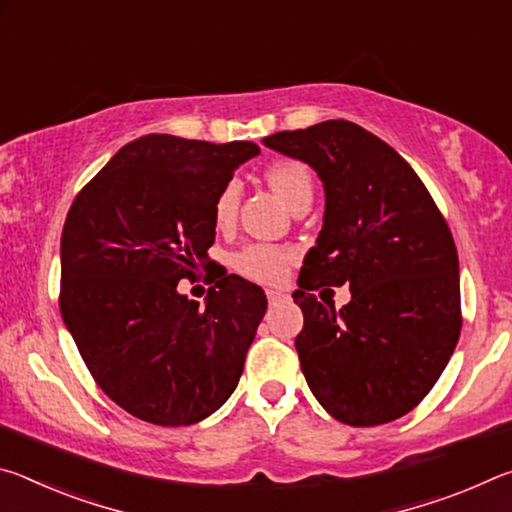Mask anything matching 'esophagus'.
I'll return each mask as SVG.
<instances>
[{"label":"esophagus","mask_w":512,"mask_h":512,"mask_svg":"<svg viewBox=\"0 0 512 512\" xmlns=\"http://www.w3.org/2000/svg\"><path fill=\"white\" fill-rule=\"evenodd\" d=\"M266 298H268V302H271V305H275V302H282V300H287L289 296L284 291H277V289H268L266 291Z\"/></svg>","instance_id":"34e87169"}]
</instances>
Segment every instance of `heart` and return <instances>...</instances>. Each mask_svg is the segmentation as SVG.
<instances>
[{"instance_id": "b5f03b06", "label": "heart", "mask_w": 512, "mask_h": 512, "mask_svg": "<svg viewBox=\"0 0 512 512\" xmlns=\"http://www.w3.org/2000/svg\"><path fill=\"white\" fill-rule=\"evenodd\" d=\"M268 185L275 189V194L287 203L291 210L298 203L307 201L314 194V180L305 164L298 160H275L266 167ZM239 207V183L230 180L221 187V192L214 198V223L219 228H228L235 221ZM293 253L289 248L271 246V244H248L232 257V266L239 275L255 282H277L287 275Z\"/></svg>"}]
</instances>
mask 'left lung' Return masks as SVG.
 <instances>
[{
  "label": "left lung",
  "instance_id": "left-lung-1",
  "mask_svg": "<svg viewBox=\"0 0 512 512\" xmlns=\"http://www.w3.org/2000/svg\"><path fill=\"white\" fill-rule=\"evenodd\" d=\"M307 162L325 187L323 230L293 300L305 325L300 368L320 406L352 427L415 409L443 375L461 334L458 255L447 221L393 146L329 119L262 140ZM351 284L336 312L311 290Z\"/></svg>",
  "mask_w": 512,
  "mask_h": 512
}]
</instances>
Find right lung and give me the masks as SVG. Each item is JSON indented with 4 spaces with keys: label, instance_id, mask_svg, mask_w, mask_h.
<instances>
[{
    "label": "right lung",
    "instance_id": "add662e5",
    "mask_svg": "<svg viewBox=\"0 0 512 512\" xmlns=\"http://www.w3.org/2000/svg\"><path fill=\"white\" fill-rule=\"evenodd\" d=\"M257 153L253 142L144 135L69 207L60 314L101 391L144 422H201L239 384L264 291L223 273L198 307L178 282L210 268L214 198Z\"/></svg>",
    "mask_w": 512,
    "mask_h": 512
}]
</instances>
